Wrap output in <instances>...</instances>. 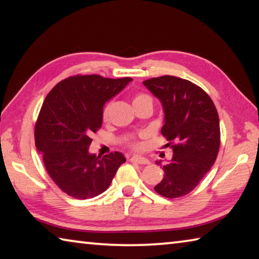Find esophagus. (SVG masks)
<instances>
[{"instance_id": "1", "label": "esophagus", "mask_w": 259, "mask_h": 259, "mask_svg": "<svg viewBox=\"0 0 259 259\" xmlns=\"http://www.w3.org/2000/svg\"><path fill=\"white\" fill-rule=\"evenodd\" d=\"M131 162H135V163H138V164H148L150 163V161L145 157H140V156H133L130 159Z\"/></svg>"}]
</instances>
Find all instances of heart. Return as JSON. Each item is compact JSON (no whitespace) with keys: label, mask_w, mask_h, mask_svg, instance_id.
I'll list each match as a JSON object with an SVG mask.
<instances>
[{"label":"heart","mask_w":259,"mask_h":259,"mask_svg":"<svg viewBox=\"0 0 259 259\" xmlns=\"http://www.w3.org/2000/svg\"><path fill=\"white\" fill-rule=\"evenodd\" d=\"M142 103H151L152 104V99H151L150 96L146 95V94H137V95H136L135 98H134V106H135V105H138V104H142ZM111 106H112V103H107L103 108V119L105 121L108 119L109 111H111ZM126 145H128L130 148H133L134 151H140L143 148V143L139 142V140H129V142L126 143Z\"/></svg>","instance_id":"b5f03b06"}]
</instances>
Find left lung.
I'll return each instance as SVG.
<instances>
[{"mask_svg": "<svg viewBox=\"0 0 259 259\" xmlns=\"http://www.w3.org/2000/svg\"><path fill=\"white\" fill-rule=\"evenodd\" d=\"M143 83L162 104L161 134L174 152L154 190L164 198H181L198 186L216 161L221 145L217 109L203 89L184 78L164 75Z\"/></svg>", "mask_w": 259, "mask_h": 259, "instance_id": "obj_1", "label": "left lung"}]
</instances>
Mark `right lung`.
Segmentation results:
<instances>
[{"label": "right lung", "instance_id": "obj_1", "mask_svg": "<svg viewBox=\"0 0 259 259\" xmlns=\"http://www.w3.org/2000/svg\"><path fill=\"white\" fill-rule=\"evenodd\" d=\"M133 81L75 75L60 81L43 102L35 124V145L52 181L80 200L95 198L111 185L125 157L114 152L90 154L91 136L103 123V107Z\"/></svg>", "mask_w": 259, "mask_h": 259}]
</instances>
